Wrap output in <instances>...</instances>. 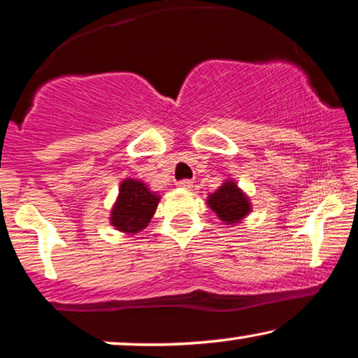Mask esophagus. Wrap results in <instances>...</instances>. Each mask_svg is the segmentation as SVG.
<instances>
[{
  "mask_svg": "<svg viewBox=\"0 0 358 358\" xmlns=\"http://www.w3.org/2000/svg\"><path fill=\"white\" fill-rule=\"evenodd\" d=\"M178 187L180 189H192V180L189 179H182V180H178Z\"/></svg>",
  "mask_w": 358,
  "mask_h": 358,
  "instance_id": "obj_1",
  "label": "esophagus"
}]
</instances>
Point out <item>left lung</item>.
Segmentation results:
<instances>
[{"label":"left lung","instance_id":"left-lung-1","mask_svg":"<svg viewBox=\"0 0 358 358\" xmlns=\"http://www.w3.org/2000/svg\"><path fill=\"white\" fill-rule=\"evenodd\" d=\"M206 203L226 224H237L250 213L247 195L237 187L234 180H226L220 189L208 195Z\"/></svg>","mask_w":358,"mask_h":358}]
</instances>
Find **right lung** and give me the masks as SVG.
I'll use <instances>...</instances> for the list:
<instances>
[{
	"label": "right lung",
	"mask_w": 358,
	"mask_h": 358,
	"mask_svg": "<svg viewBox=\"0 0 358 358\" xmlns=\"http://www.w3.org/2000/svg\"><path fill=\"white\" fill-rule=\"evenodd\" d=\"M159 196L147 187V184L136 179L121 182L119 196L111 210V224L117 231L136 234L145 229L155 215Z\"/></svg>",
	"instance_id": "right-lung-1"
}]
</instances>
